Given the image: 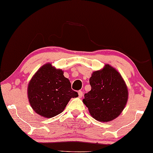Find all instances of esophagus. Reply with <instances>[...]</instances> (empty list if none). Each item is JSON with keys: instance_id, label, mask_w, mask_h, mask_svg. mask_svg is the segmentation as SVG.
I'll use <instances>...</instances> for the list:
<instances>
[{"instance_id": "1", "label": "esophagus", "mask_w": 153, "mask_h": 153, "mask_svg": "<svg viewBox=\"0 0 153 153\" xmlns=\"http://www.w3.org/2000/svg\"><path fill=\"white\" fill-rule=\"evenodd\" d=\"M78 94H79V98H81V97L83 96V92L81 91H79L78 92Z\"/></svg>"}]
</instances>
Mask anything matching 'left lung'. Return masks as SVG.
Masks as SVG:
<instances>
[{"label":"left lung","instance_id":"obj_1","mask_svg":"<svg viewBox=\"0 0 153 153\" xmlns=\"http://www.w3.org/2000/svg\"><path fill=\"white\" fill-rule=\"evenodd\" d=\"M91 90L84 95L83 102L93 118L98 122H110L122 112L128 98V88L122 75L106 64L92 73Z\"/></svg>","mask_w":153,"mask_h":153}]
</instances>
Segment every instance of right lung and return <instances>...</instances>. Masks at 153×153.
I'll list each match as a JSON object with an SVG mask.
<instances>
[{
    "label": "right lung",
    "mask_w": 153,
    "mask_h": 153,
    "mask_svg": "<svg viewBox=\"0 0 153 153\" xmlns=\"http://www.w3.org/2000/svg\"><path fill=\"white\" fill-rule=\"evenodd\" d=\"M64 72L46 63L38 69L29 82L27 96L33 111L45 118L60 114L72 98L79 96L71 88Z\"/></svg>",
    "instance_id": "1"
}]
</instances>
